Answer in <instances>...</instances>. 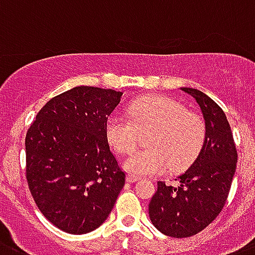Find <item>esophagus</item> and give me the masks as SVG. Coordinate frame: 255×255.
Returning a JSON list of instances; mask_svg holds the SVG:
<instances>
[{"label": "esophagus", "mask_w": 255, "mask_h": 255, "mask_svg": "<svg viewBox=\"0 0 255 255\" xmlns=\"http://www.w3.org/2000/svg\"><path fill=\"white\" fill-rule=\"evenodd\" d=\"M140 180V177L136 176V175H132V174H128L127 175V181L128 183H136V181Z\"/></svg>", "instance_id": "1"}]
</instances>
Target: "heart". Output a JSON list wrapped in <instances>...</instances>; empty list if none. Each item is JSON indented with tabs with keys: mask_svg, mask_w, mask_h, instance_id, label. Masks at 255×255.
Masks as SVG:
<instances>
[{
	"mask_svg": "<svg viewBox=\"0 0 255 255\" xmlns=\"http://www.w3.org/2000/svg\"><path fill=\"white\" fill-rule=\"evenodd\" d=\"M129 118L113 114L106 119L105 136L118 154H128L138 141V132L151 131L147 149L131 154L126 170L149 176L189 167L200 155L206 140V123L196 111L184 109L180 102L166 96H149L131 102Z\"/></svg>",
	"mask_w": 255,
	"mask_h": 255,
	"instance_id": "1",
	"label": "heart"
}]
</instances>
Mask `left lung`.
<instances>
[{
    "instance_id": "1",
    "label": "left lung",
    "mask_w": 255,
    "mask_h": 255,
    "mask_svg": "<svg viewBox=\"0 0 255 255\" xmlns=\"http://www.w3.org/2000/svg\"><path fill=\"white\" fill-rule=\"evenodd\" d=\"M200 106L206 140L190 167L175 179L176 185L158 181L149 204V217L166 236L183 239L205 230L223 210L236 171L237 150L224 111L209 96L181 88Z\"/></svg>"
}]
</instances>
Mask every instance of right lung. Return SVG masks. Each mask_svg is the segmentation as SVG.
<instances>
[{
    "label": "right lung",
    "mask_w": 255,
    "mask_h": 255,
    "mask_svg": "<svg viewBox=\"0 0 255 255\" xmlns=\"http://www.w3.org/2000/svg\"><path fill=\"white\" fill-rule=\"evenodd\" d=\"M122 92L75 87L46 102L25 134V177L50 223L83 235L108 219L126 174L105 136Z\"/></svg>",
    "instance_id": "1"
}]
</instances>
